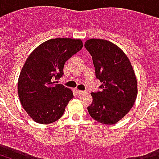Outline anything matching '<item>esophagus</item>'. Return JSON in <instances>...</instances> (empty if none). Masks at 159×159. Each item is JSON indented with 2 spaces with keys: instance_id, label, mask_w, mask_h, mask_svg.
<instances>
[{
  "instance_id": "34e87169",
  "label": "esophagus",
  "mask_w": 159,
  "mask_h": 159,
  "mask_svg": "<svg viewBox=\"0 0 159 159\" xmlns=\"http://www.w3.org/2000/svg\"><path fill=\"white\" fill-rule=\"evenodd\" d=\"M76 93H78L79 95H83V94H85L86 92L85 91H81V90H76Z\"/></svg>"
}]
</instances>
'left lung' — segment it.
<instances>
[{"label": "left lung", "instance_id": "8db88e82", "mask_svg": "<svg viewBox=\"0 0 159 159\" xmlns=\"http://www.w3.org/2000/svg\"><path fill=\"white\" fill-rule=\"evenodd\" d=\"M85 48L92 56L95 76L102 83L100 90L91 93L93 102L88 107L93 119L114 124L126 115L137 96V80L129 59L112 42L90 39Z\"/></svg>", "mask_w": 159, "mask_h": 159}]
</instances>
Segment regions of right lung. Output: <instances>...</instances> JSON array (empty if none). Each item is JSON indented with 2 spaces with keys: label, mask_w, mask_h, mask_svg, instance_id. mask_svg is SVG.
<instances>
[{
  "label": "right lung",
  "mask_w": 159,
  "mask_h": 159,
  "mask_svg": "<svg viewBox=\"0 0 159 159\" xmlns=\"http://www.w3.org/2000/svg\"><path fill=\"white\" fill-rule=\"evenodd\" d=\"M82 48L79 39H50L27 58L19 75L18 92L22 107L35 122L48 124L62 117L73 93L57 80L64 75L66 61Z\"/></svg>",
  "instance_id": "right-lung-1"
}]
</instances>
